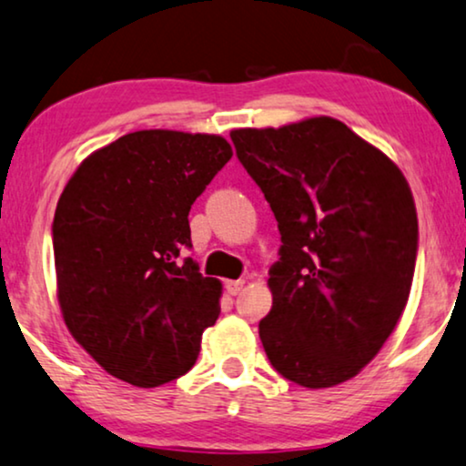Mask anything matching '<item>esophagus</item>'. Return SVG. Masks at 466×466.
<instances>
[{
  "mask_svg": "<svg viewBox=\"0 0 466 466\" xmlns=\"http://www.w3.org/2000/svg\"><path fill=\"white\" fill-rule=\"evenodd\" d=\"M243 288H245L243 279H237V281H226V289H228L229 296L240 294V291H243Z\"/></svg>",
  "mask_w": 466,
  "mask_h": 466,
  "instance_id": "esophagus-1",
  "label": "esophagus"
}]
</instances>
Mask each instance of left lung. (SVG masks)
I'll list each match as a JSON object with an SVG mask.
<instances>
[{
  "label": "left lung",
  "instance_id": "left-lung-1",
  "mask_svg": "<svg viewBox=\"0 0 466 466\" xmlns=\"http://www.w3.org/2000/svg\"><path fill=\"white\" fill-rule=\"evenodd\" d=\"M281 232L270 364L302 388L356 377L394 332L418 253V213L399 166L332 116L229 132Z\"/></svg>",
  "mask_w": 466,
  "mask_h": 466
}]
</instances>
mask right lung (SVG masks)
I'll list each match as a JSON object with an SVG mask.
<instances>
[{
    "mask_svg": "<svg viewBox=\"0 0 466 466\" xmlns=\"http://www.w3.org/2000/svg\"><path fill=\"white\" fill-rule=\"evenodd\" d=\"M232 157L215 134L140 129L93 151L53 221L67 330L106 373L157 388L194 367L221 281L187 258L189 210Z\"/></svg>",
    "mask_w": 466,
    "mask_h": 466,
    "instance_id": "1",
    "label": "right lung"
}]
</instances>
